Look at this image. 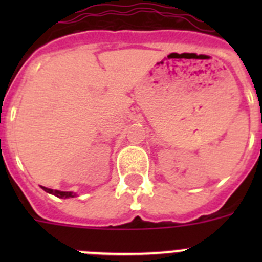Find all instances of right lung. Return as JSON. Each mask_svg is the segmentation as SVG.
Wrapping results in <instances>:
<instances>
[{"instance_id":"right-lung-1","label":"right lung","mask_w":262,"mask_h":262,"mask_svg":"<svg viewBox=\"0 0 262 262\" xmlns=\"http://www.w3.org/2000/svg\"><path fill=\"white\" fill-rule=\"evenodd\" d=\"M43 187V186H41ZM47 193L53 194V195L59 196V198H73L75 194L71 193V191H59V190H52V189H48V187H43Z\"/></svg>"}]
</instances>
